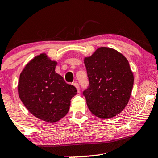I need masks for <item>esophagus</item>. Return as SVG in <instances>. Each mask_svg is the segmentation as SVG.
Masks as SVG:
<instances>
[{
	"instance_id": "1",
	"label": "esophagus",
	"mask_w": 158,
	"mask_h": 158,
	"mask_svg": "<svg viewBox=\"0 0 158 158\" xmlns=\"http://www.w3.org/2000/svg\"><path fill=\"white\" fill-rule=\"evenodd\" d=\"M73 85H74V86H75V88H77V92H79H79H80V88H79V84H78L77 81H75V82H73Z\"/></svg>"
}]
</instances>
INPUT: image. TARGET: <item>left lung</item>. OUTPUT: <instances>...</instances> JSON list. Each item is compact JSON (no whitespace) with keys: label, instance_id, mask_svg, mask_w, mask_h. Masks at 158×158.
I'll return each instance as SVG.
<instances>
[{"label":"left lung","instance_id":"8db88e82","mask_svg":"<svg viewBox=\"0 0 158 158\" xmlns=\"http://www.w3.org/2000/svg\"><path fill=\"white\" fill-rule=\"evenodd\" d=\"M84 63L89 86L83 92L92 114L102 119L119 114L129 101L134 75L127 59L114 49L101 47Z\"/></svg>","mask_w":158,"mask_h":158}]
</instances>
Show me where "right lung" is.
<instances>
[{
	"label": "right lung",
	"mask_w": 158,
	"mask_h": 158,
	"mask_svg": "<svg viewBox=\"0 0 158 158\" xmlns=\"http://www.w3.org/2000/svg\"><path fill=\"white\" fill-rule=\"evenodd\" d=\"M56 65L45 53L35 56L23 69L18 85L19 97L27 110L47 123L63 118L77 92L56 73Z\"/></svg>",
	"instance_id": "obj_1"
}]
</instances>
